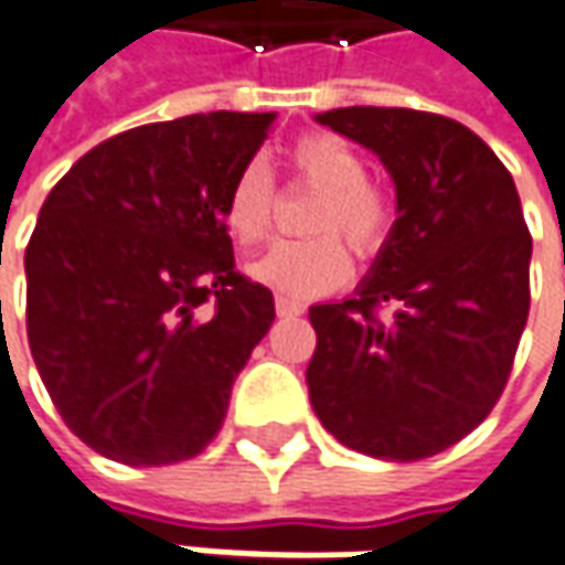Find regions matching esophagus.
I'll return each mask as SVG.
<instances>
[{
  "label": "esophagus",
  "instance_id": "esophagus-1",
  "mask_svg": "<svg viewBox=\"0 0 565 565\" xmlns=\"http://www.w3.org/2000/svg\"><path fill=\"white\" fill-rule=\"evenodd\" d=\"M302 302H294V299H281L278 297V302H275V312L281 315V318H294V315H302Z\"/></svg>",
  "mask_w": 565,
  "mask_h": 565
}]
</instances>
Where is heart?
I'll list each match as a JSON object with an SVG mask.
<instances>
[{"label": "heart", "mask_w": 565, "mask_h": 565, "mask_svg": "<svg viewBox=\"0 0 565 565\" xmlns=\"http://www.w3.org/2000/svg\"><path fill=\"white\" fill-rule=\"evenodd\" d=\"M302 182L321 191L312 228L318 237L281 241L250 266V275L281 299H312L347 284L352 263L337 234L355 253H374L390 232V198L367 179L364 157L331 132H309L290 148ZM222 216L241 244L263 241L275 216V182L266 163L250 160L234 172Z\"/></svg>", "instance_id": "obj_1"}]
</instances>
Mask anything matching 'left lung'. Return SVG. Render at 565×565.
<instances>
[{
	"label": "left lung",
	"mask_w": 565,
	"mask_h": 565,
	"mask_svg": "<svg viewBox=\"0 0 565 565\" xmlns=\"http://www.w3.org/2000/svg\"><path fill=\"white\" fill-rule=\"evenodd\" d=\"M321 126L377 153L395 222L355 297L309 309V398L340 443L420 460L476 429L529 318L532 237L504 163L463 122L408 107H337ZM394 306L390 319L373 309Z\"/></svg>",
	"instance_id": "left-lung-1"
}]
</instances>
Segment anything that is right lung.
Segmentation results:
<instances>
[{"instance_id":"obj_1","label":"right lung","mask_w":565,"mask_h":565,"mask_svg":"<svg viewBox=\"0 0 565 565\" xmlns=\"http://www.w3.org/2000/svg\"><path fill=\"white\" fill-rule=\"evenodd\" d=\"M271 122L213 110L138 126L83 153L42 203L26 340L57 414L98 455L163 467L216 439L275 321L271 290L234 271L222 216Z\"/></svg>"}]
</instances>
